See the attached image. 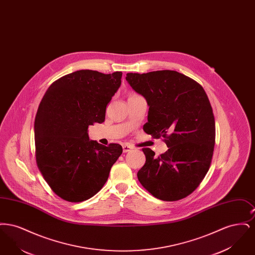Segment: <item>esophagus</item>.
Here are the masks:
<instances>
[{"label": "esophagus", "mask_w": 255, "mask_h": 255, "mask_svg": "<svg viewBox=\"0 0 255 255\" xmlns=\"http://www.w3.org/2000/svg\"><path fill=\"white\" fill-rule=\"evenodd\" d=\"M122 149H123V153H127V152H130L133 149V147L128 144H124L122 146Z\"/></svg>", "instance_id": "esophagus-1"}]
</instances>
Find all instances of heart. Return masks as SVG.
<instances>
[{"label": "heart", "mask_w": 255, "mask_h": 255, "mask_svg": "<svg viewBox=\"0 0 255 255\" xmlns=\"http://www.w3.org/2000/svg\"><path fill=\"white\" fill-rule=\"evenodd\" d=\"M135 96H136V95H131V96H130V97H129V98H130V97H135Z\"/></svg>", "instance_id": "obj_1"}]
</instances>
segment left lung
<instances>
[{
	"instance_id": "obj_1",
	"label": "left lung",
	"mask_w": 255,
	"mask_h": 255,
	"mask_svg": "<svg viewBox=\"0 0 255 255\" xmlns=\"http://www.w3.org/2000/svg\"><path fill=\"white\" fill-rule=\"evenodd\" d=\"M126 80L149 106L146 133L164 137L168 150L155 156L143 148L145 164L137 179L162 201L191 194L209 169L215 144V120L204 88L175 71L127 73Z\"/></svg>"
}]
</instances>
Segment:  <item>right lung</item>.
<instances>
[{
  "label": "right lung",
  "instance_id": "add662e5",
  "mask_svg": "<svg viewBox=\"0 0 255 255\" xmlns=\"http://www.w3.org/2000/svg\"><path fill=\"white\" fill-rule=\"evenodd\" d=\"M122 76L76 71L54 81L40 102L34 122L37 166L65 201L79 203L97 194L122 154V145H102L88 135L90 125L105 121Z\"/></svg>",
  "mask_w": 255,
  "mask_h": 255
}]
</instances>
